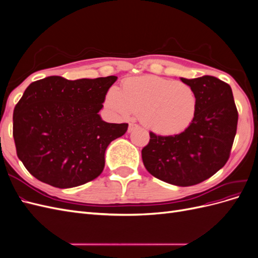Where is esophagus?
<instances>
[{"instance_id": "1", "label": "esophagus", "mask_w": 258, "mask_h": 258, "mask_svg": "<svg viewBox=\"0 0 258 258\" xmlns=\"http://www.w3.org/2000/svg\"><path fill=\"white\" fill-rule=\"evenodd\" d=\"M139 126L137 123H135V122H130L129 123V127H128V132H131V131H134L136 128H138Z\"/></svg>"}]
</instances>
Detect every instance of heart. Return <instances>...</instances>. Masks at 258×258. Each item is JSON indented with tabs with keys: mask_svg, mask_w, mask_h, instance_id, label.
<instances>
[{
	"mask_svg": "<svg viewBox=\"0 0 258 258\" xmlns=\"http://www.w3.org/2000/svg\"><path fill=\"white\" fill-rule=\"evenodd\" d=\"M105 104L115 114L128 118L139 114L140 121L159 136H174L192 123L197 113V96L191 86L156 75L131 77L108 90Z\"/></svg>",
	"mask_w": 258,
	"mask_h": 258,
	"instance_id": "obj_1",
	"label": "heart"
}]
</instances>
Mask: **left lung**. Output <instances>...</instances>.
<instances>
[{
	"instance_id": "8db88e82",
	"label": "left lung",
	"mask_w": 258,
	"mask_h": 258,
	"mask_svg": "<svg viewBox=\"0 0 258 258\" xmlns=\"http://www.w3.org/2000/svg\"><path fill=\"white\" fill-rule=\"evenodd\" d=\"M181 81L196 92V117L178 135L150 132L142 159L153 176L185 187L206 181L227 162L237 132L238 110L227 83L210 75Z\"/></svg>"
}]
</instances>
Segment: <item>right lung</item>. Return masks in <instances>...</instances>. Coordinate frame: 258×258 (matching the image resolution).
<instances>
[{"label": "right lung", "mask_w": 258, "mask_h": 258, "mask_svg": "<svg viewBox=\"0 0 258 258\" xmlns=\"http://www.w3.org/2000/svg\"><path fill=\"white\" fill-rule=\"evenodd\" d=\"M116 80L48 76L29 85L15 106L13 136L18 158L38 181L71 188L102 173L106 147L128 129L98 114Z\"/></svg>", "instance_id": "add662e5"}]
</instances>
